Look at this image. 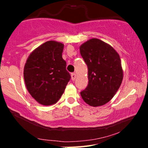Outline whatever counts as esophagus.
I'll use <instances>...</instances> for the list:
<instances>
[{"instance_id": "obj_1", "label": "esophagus", "mask_w": 148, "mask_h": 148, "mask_svg": "<svg viewBox=\"0 0 148 148\" xmlns=\"http://www.w3.org/2000/svg\"><path fill=\"white\" fill-rule=\"evenodd\" d=\"M71 77H72V81H74L76 78V75L75 73H72V74H71Z\"/></svg>"}]
</instances>
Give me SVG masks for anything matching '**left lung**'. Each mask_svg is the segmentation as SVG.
Instances as JSON below:
<instances>
[{
	"label": "left lung",
	"mask_w": 148,
	"mask_h": 148,
	"mask_svg": "<svg viewBox=\"0 0 148 148\" xmlns=\"http://www.w3.org/2000/svg\"><path fill=\"white\" fill-rule=\"evenodd\" d=\"M79 49L88 68V85L81 92V97L91 106H103L114 97L123 81L120 56L111 45L97 38L85 42Z\"/></svg>",
	"instance_id": "1"
}]
</instances>
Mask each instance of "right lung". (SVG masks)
Masks as SVG:
<instances>
[{"label": "right lung", "instance_id": "add662e5", "mask_svg": "<svg viewBox=\"0 0 148 148\" xmlns=\"http://www.w3.org/2000/svg\"><path fill=\"white\" fill-rule=\"evenodd\" d=\"M64 45L46 42L30 53L23 69L25 86L30 95L44 106L55 104L70 80L62 57Z\"/></svg>", "mask_w": 148, "mask_h": 148}]
</instances>
